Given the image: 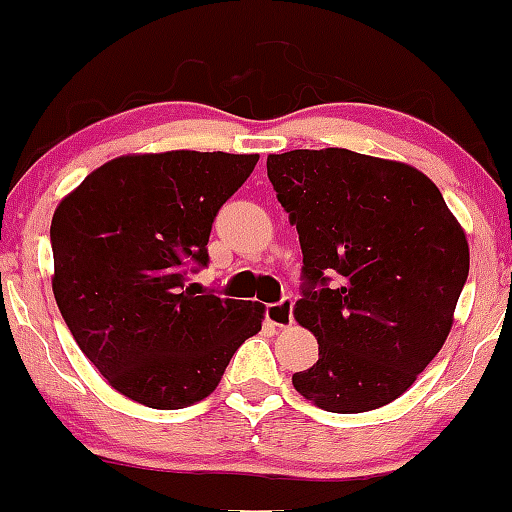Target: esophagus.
Masks as SVG:
<instances>
[{
    "instance_id": "34e87169",
    "label": "esophagus",
    "mask_w": 512,
    "mask_h": 512,
    "mask_svg": "<svg viewBox=\"0 0 512 512\" xmlns=\"http://www.w3.org/2000/svg\"><path fill=\"white\" fill-rule=\"evenodd\" d=\"M266 319L271 321L273 326H278V329H287V326L292 324V300L290 297H285V300H280L275 304H268Z\"/></svg>"
}]
</instances>
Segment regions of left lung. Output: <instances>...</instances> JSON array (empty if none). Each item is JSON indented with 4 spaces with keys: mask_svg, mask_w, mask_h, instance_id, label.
<instances>
[{
    "mask_svg": "<svg viewBox=\"0 0 512 512\" xmlns=\"http://www.w3.org/2000/svg\"><path fill=\"white\" fill-rule=\"evenodd\" d=\"M266 166L300 234L295 319L319 343V360L292 384L324 411L380 409L416 382L452 329L467 234L409 164L329 147L268 154Z\"/></svg>",
    "mask_w": 512,
    "mask_h": 512,
    "instance_id": "left-lung-1",
    "label": "left lung"
}]
</instances>
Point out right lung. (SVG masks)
<instances>
[{
    "mask_svg": "<svg viewBox=\"0 0 512 512\" xmlns=\"http://www.w3.org/2000/svg\"><path fill=\"white\" fill-rule=\"evenodd\" d=\"M258 154H128L91 171L50 225L53 292L86 358L116 392L149 409H183L220 384L261 302L186 287L208 266L215 215Z\"/></svg>",
    "mask_w": 512,
    "mask_h": 512,
    "instance_id": "obj_1",
    "label": "right lung"
}]
</instances>
